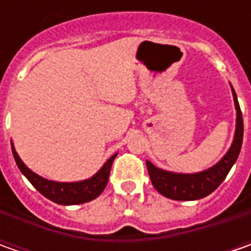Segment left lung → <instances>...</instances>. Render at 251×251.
I'll return each instance as SVG.
<instances>
[{"mask_svg":"<svg viewBox=\"0 0 251 251\" xmlns=\"http://www.w3.org/2000/svg\"><path fill=\"white\" fill-rule=\"evenodd\" d=\"M235 109H236V128L230 148L222 156V159L217 162L214 166L201 170L197 173H177L165 170L155 166L152 162L147 160V168L150 173L151 181L153 187L159 191L162 196L176 200V201H194L209 196L215 191L219 184L225 180L229 170L235 165L239 152L242 150L243 142V117L240 106L237 101L236 92L230 85Z\"/></svg>","mask_w":251,"mask_h":251,"instance_id":"8db88e82","label":"left lung"}]
</instances>
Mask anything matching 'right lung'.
I'll use <instances>...</instances> for the list:
<instances>
[{"instance_id":"right-lung-1","label":"right lung","mask_w":251,"mask_h":251,"mask_svg":"<svg viewBox=\"0 0 251 251\" xmlns=\"http://www.w3.org/2000/svg\"><path fill=\"white\" fill-rule=\"evenodd\" d=\"M11 145H12L15 162H16L19 170L22 172V175L33 184V187L40 194H43L44 197L49 198L50 201H53L55 204H60V205H76V204L89 202L96 197H99L101 191L107 186L111 163L117 156V153L110 156L106 160V163L89 178L79 180V181H71V183L54 181V180H49V178L39 176L37 173H34L33 170L27 168L22 162V159L19 158L18 152L15 151L12 141H11Z\"/></svg>"}]
</instances>
